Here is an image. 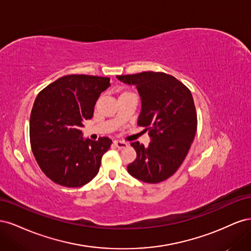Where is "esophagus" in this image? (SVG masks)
I'll list each match as a JSON object with an SVG mask.
<instances>
[{
  "label": "esophagus",
  "mask_w": 251,
  "mask_h": 251,
  "mask_svg": "<svg viewBox=\"0 0 251 251\" xmlns=\"http://www.w3.org/2000/svg\"><path fill=\"white\" fill-rule=\"evenodd\" d=\"M114 144H115L116 146V148H118V149H125V148H126L128 144H127V142H125V141H120V140H115L114 141Z\"/></svg>",
  "instance_id": "1"
}]
</instances>
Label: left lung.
I'll use <instances>...</instances> for the list:
<instances>
[{"mask_svg":"<svg viewBox=\"0 0 251 251\" xmlns=\"http://www.w3.org/2000/svg\"><path fill=\"white\" fill-rule=\"evenodd\" d=\"M137 88L141 97L138 126L149 131L151 142L131 146L137 153L127 172L146 183H159L178 171L195 138L197 112L189 89L163 72L147 71L116 76Z\"/></svg>","mask_w":251,"mask_h":251,"instance_id":"left-lung-1","label":"left lung"}]
</instances>
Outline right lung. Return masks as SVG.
<instances>
[{
  "instance_id": "add662e5",
  "label": "right lung",
  "mask_w": 251,
  "mask_h": 251,
  "mask_svg": "<svg viewBox=\"0 0 251 251\" xmlns=\"http://www.w3.org/2000/svg\"><path fill=\"white\" fill-rule=\"evenodd\" d=\"M109 86V77L72 74L37 94L30 115V144L42 172L54 183L79 187L100 171L112 140H85L81 127L92 118L98 97Z\"/></svg>"
}]
</instances>
